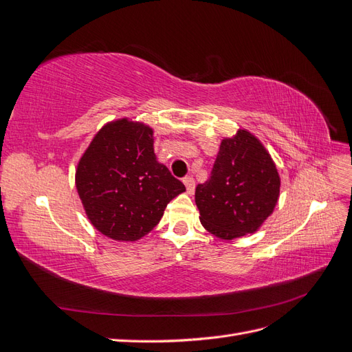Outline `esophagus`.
Returning a JSON list of instances; mask_svg holds the SVG:
<instances>
[{
	"label": "esophagus",
	"instance_id": "1",
	"mask_svg": "<svg viewBox=\"0 0 352 352\" xmlns=\"http://www.w3.org/2000/svg\"><path fill=\"white\" fill-rule=\"evenodd\" d=\"M184 184H185V186H186V192H188L189 195H192L194 190H195V180H194V177H190V176L185 177V179H184Z\"/></svg>",
	"mask_w": 352,
	"mask_h": 352
}]
</instances>
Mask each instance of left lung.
Masks as SVG:
<instances>
[{
    "instance_id": "obj_1",
    "label": "left lung",
    "mask_w": 352,
    "mask_h": 352,
    "mask_svg": "<svg viewBox=\"0 0 352 352\" xmlns=\"http://www.w3.org/2000/svg\"><path fill=\"white\" fill-rule=\"evenodd\" d=\"M280 192L278 168L265 146L247 129L223 138L211 176L195 189L199 221L212 235L230 241L254 233Z\"/></svg>"
}]
</instances>
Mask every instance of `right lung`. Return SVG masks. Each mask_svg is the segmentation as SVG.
Listing matches in <instances>:
<instances>
[{
	"mask_svg": "<svg viewBox=\"0 0 352 352\" xmlns=\"http://www.w3.org/2000/svg\"><path fill=\"white\" fill-rule=\"evenodd\" d=\"M154 132L127 117L105 123L76 167V189L91 225L114 241L150 233L185 185L158 163Z\"/></svg>",
	"mask_w": 352,
	"mask_h": 352,
	"instance_id": "right-lung-1",
	"label": "right lung"
}]
</instances>
